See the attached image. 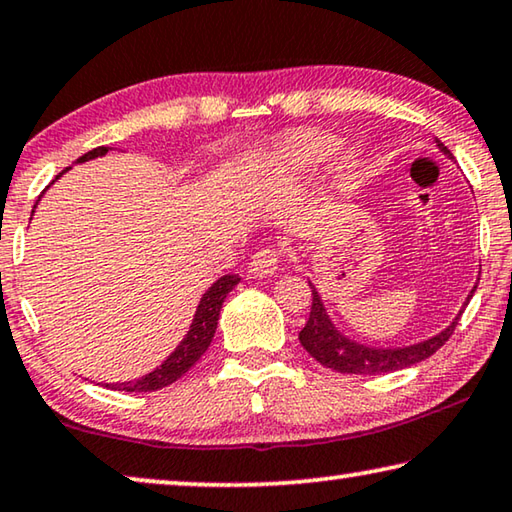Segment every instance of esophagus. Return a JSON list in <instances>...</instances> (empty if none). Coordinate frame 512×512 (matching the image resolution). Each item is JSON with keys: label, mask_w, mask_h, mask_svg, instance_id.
Returning <instances> with one entry per match:
<instances>
[{"label": "esophagus", "mask_w": 512, "mask_h": 512, "mask_svg": "<svg viewBox=\"0 0 512 512\" xmlns=\"http://www.w3.org/2000/svg\"><path fill=\"white\" fill-rule=\"evenodd\" d=\"M278 264H280V250L275 246H266L262 250H257L253 259H250L248 271L250 275H255V278H269V275L278 271Z\"/></svg>", "instance_id": "1"}]
</instances>
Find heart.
Wrapping results in <instances>:
<instances>
[{
	"instance_id": "b5f03b06",
	"label": "heart",
	"mask_w": 512,
	"mask_h": 512,
	"mask_svg": "<svg viewBox=\"0 0 512 512\" xmlns=\"http://www.w3.org/2000/svg\"><path fill=\"white\" fill-rule=\"evenodd\" d=\"M339 150V141L332 134L316 132V129H307V132L291 134L280 148L273 152L271 166L280 170H312L316 166L326 164L330 157H335ZM360 175V157L358 152H346L342 159L335 161V177L339 184L351 186Z\"/></svg>"
}]
</instances>
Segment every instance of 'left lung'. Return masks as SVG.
Listing matches in <instances>:
<instances>
[{
    "instance_id": "8db88e82",
    "label": "left lung",
    "mask_w": 512,
    "mask_h": 512,
    "mask_svg": "<svg viewBox=\"0 0 512 512\" xmlns=\"http://www.w3.org/2000/svg\"><path fill=\"white\" fill-rule=\"evenodd\" d=\"M437 145H440L444 154H449L451 157V152L446 150L440 141H437ZM310 289H312L310 319H307L305 328L298 332V339L305 351L310 353L316 362H321L323 367L339 373L376 376V373L399 371L405 367H412V364H417L421 360L431 358L435 351H440V348L449 342V337L453 335V330H456L462 314L460 310V314L453 319L451 326H446L440 335L426 339V342L410 344L403 348H371L344 337L342 332L335 328V323L330 321L326 307L321 303L319 291L314 289V285H310ZM474 291L476 287L472 289V294L467 296L465 305L469 303V298L474 296Z\"/></svg>"
}]
</instances>
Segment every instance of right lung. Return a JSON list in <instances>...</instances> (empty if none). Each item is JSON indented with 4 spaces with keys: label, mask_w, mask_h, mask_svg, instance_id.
<instances>
[{
    "label": "right lung",
    "mask_w": 512,
    "mask_h": 512,
    "mask_svg": "<svg viewBox=\"0 0 512 512\" xmlns=\"http://www.w3.org/2000/svg\"><path fill=\"white\" fill-rule=\"evenodd\" d=\"M109 152V148H95L91 152L81 154V157L75 161V164H81V161L95 159V157H104ZM63 173H59L61 177ZM34 214V212H31ZM239 275L227 273L223 278H218L212 287H209L205 294L200 298V305L196 310V316H193V323L186 337L180 342V346L175 348L173 353L168 355L161 367H157L150 373H145L139 380H129V383H116L109 385L104 383V387L109 389H118V392H154V389L168 387L170 383H175L177 378H182L186 371H189L193 364H196L205 351L212 344L214 332H216V323H218V314H221L223 300L230 291L239 285Z\"/></svg>",
    "instance_id": "add662e5"
}]
</instances>
